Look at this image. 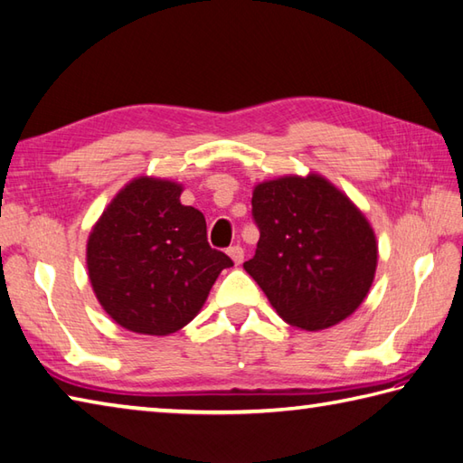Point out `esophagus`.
<instances>
[{
	"mask_svg": "<svg viewBox=\"0 0 463 463\" xmlns=\"http://www.w3.org/2000/svg\"><path fill=\"white\" fill-rule=\"evenodd\" d=\"M228 256L233 260L235 266H240V263L243 261V250H241V245H233V248H230V250H228Z\"/></svg>",
	"mask_w": 463,
	"mask_h": 463,
	"instance_id": "1",
	"label": "esophagus"
}]
</instances>
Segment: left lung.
<instances>
[{
  "label": "left lung",
  "mask_w": 463,
  "mask_h": 463,
  "mask_svg": "<svg viewBox=\"0 0 463 463\" xmlns=\"http://www.w3.org/2000/svg\"><path fill=\"white\" fill-rule=\"evenodd\" d=\"M251 207L260 241L243 269L278 316L306 332L350 317L377 268L375 232L360 207L316 172L260 182Z\"/></svg>",
  "instance_id": "8db88e82"
}]
</instances>
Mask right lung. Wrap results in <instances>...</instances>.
Listing matches in <instances>:
<instances>
[{
	"label": "right lung",
	"mask_w": 463,
	"mask_h": 463,
	"mask_svg": "<svg viewBox=\"0 0 463 463\" xmlns=\"http://www.w3.org/2000/svg\"><path fill=\"white\" fill-rule=\"evenodd\" d=\"M172 179L139 175L93 223L88 276L106 314L134 334L169 335L200 314L233 261L207 243L205 218Z\"/></svg>",
	"instance_id": "add662e5"
}]
</instances>
